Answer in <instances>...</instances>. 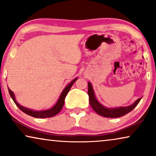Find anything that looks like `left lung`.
<instances>
[{
	"instance_id": "left-lung-1",
	"label": "left lung",
	"mask_w": 156,
	"mask_h": 156,
	"mask_svg": "<svg viewBox=\"0 0 156 156\" xmlns=\"http://www.w3.org/2000/svg\"><path fill=\"white\" fill-rule=\"evenodd\" d=\"M88 95L89 99V104L95 112H97L100 116L106 117V118H118L122 116H124L128 113L131 112L141 99L139 98L136 101L129 106H121V107L117 108H106L103 105H101L99 101H97V98L95 97L93 87L91 86V83L88 82Z\"/></svg>"
}]
</instances>
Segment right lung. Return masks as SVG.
I'll return each instance as SVG.
<instances>
[{"instance_id": "add662e5", "label": "right lung", "mask_w": 156, "mask_h": 156, "mask_svg": "<svg viewBox=\"0 0 156 156\" xmlns=\"http://www.w3.org/2000/svg\"><path fill=\"white\" fill-rule=\"evenodd\" d=\"M76 80H77V78H75L74 80H72V82H70L65 89H64L62 92L61 93L60 97H59L58 101H57V102L55 104V105L53 106V107L50 108V109L44 110V111L32 110V109H30V108H27L26 107H24V106H20V104H19L18 102L16 101L13 92H12V91L10 90V89H8V91H9L10 97H11L12 100H13L15 104H16V106H18V107L20 108L22 112L25 113L26 114L29 115V116H33V117H35V118H41V119L50 118V117H52V116H55V115H57L62 110V108L63 106H64V104H65V99L66 96H67L68 92H69V91L70 90V89H71V87L72 85H73L74 83L76 82Z\"/></svg>"}]
</instances>
